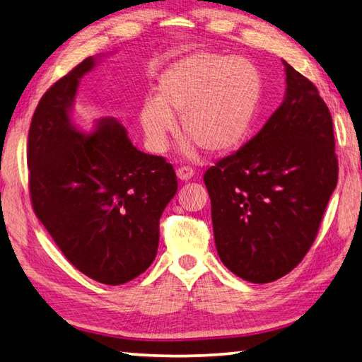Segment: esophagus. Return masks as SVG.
Masks as SVG:
<instances>
[{
    "instance_id": "34e87169",
    "label": "esophagus",
    "mask_w": 362,
    "mask_h": 362,
    "mask_svg": "<svg viewBox=\"0 0 362 362\" xmlns=\"http://www.w3.org/2000/svg\"><path fill=\"white\" fill-rule=\"evenodd\" d=\"M193 175H194V169L189 166H180L179 169H177V177H179V180H182V182L192 180Z\"/></svg>"
}]
</instances>
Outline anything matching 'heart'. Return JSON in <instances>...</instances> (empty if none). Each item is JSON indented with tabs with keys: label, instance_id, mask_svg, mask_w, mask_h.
Wrapping results in <instances>:
<instances>
[{
	"label": "heart",
	"instance_id": "b5f03b06",
	"mask_svg": "<svg viewBox=\"0 0 362 362\" xmlns=\"http://www.w3.org/2000/svg\"><path fill=\"white\" fill-rule=\"evenodd\" d=\"M259 76L238 57L193 55L175 63L160 78L156 98L139 109V124L148 146L166 150L180 115L187 150L201 146L226 153L245 141L259 103Z\"/></svg>",
	"mask_w": 362,
	"mask_h": 362
}]
</instances>
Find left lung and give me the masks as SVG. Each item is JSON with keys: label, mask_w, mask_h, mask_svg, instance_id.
Returning <instances> with one entry per match:
<instances>
[{"label": "left lung", "mask_w": 362, "mask_h": 362, "mask_svg": "<svg viewBox=\"0 0 362 362\" xmlns=\"http://www.w3.org/2000/svg\"><path fill=\"white\" fill-rule=\"evenodd\" d=\"M284 63L281 106L253 139L204 174L216 252L252 284L284 277L304 259L337 185L329 109L318 88Z\"/></svg>", "instance_id": "left-lung-1"}]
</instances>
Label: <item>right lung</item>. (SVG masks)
Here are the masks:
<instances>
[{
    "label": "right lung",
    "instance_id": "add662e5",
    "mask_svg": "<svg viewBox=\"0 0 362 362\" xmlns=\"http://www.w3.org/2000/svg\"><path fill=\"white\" fill-rule=\"evenodd\" d=\"M88 57L42 95L28 133L30 198L39 221L72 266L104 285H123L152 264L160 216L177 192L173 164L147 155L112 117L91 134L69 110Z\"/></svg>",
    "mask_w": 362,
    "mask_h": 362
}]
</instances>
